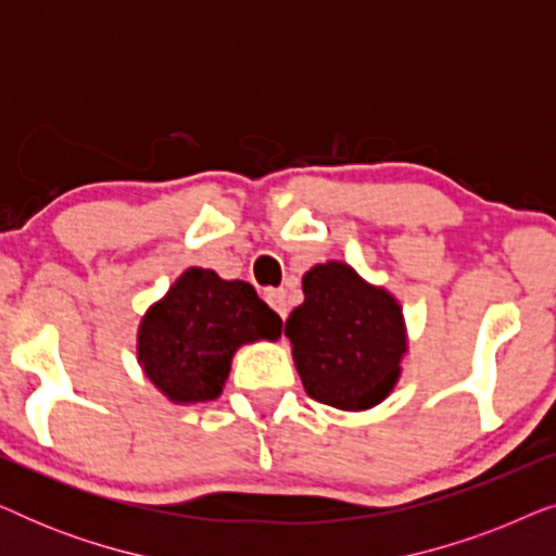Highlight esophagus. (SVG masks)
<instances>
[{"instance_id":"esophagus-1","label":"esophagus","mask_w":556,"mask_h":556,"mask_svg":"<svg viewBox=\"0 0 556 556\" xmlns=\"http://www.w3.org/2000/svg\"><path fill=\"white\" fill-rule=\"evenodd\" d=\"M265 301H268L270 306L278 311L280 318L288 316V291L286 288H270V291H265Z\"/></svg>"}]
</instances>
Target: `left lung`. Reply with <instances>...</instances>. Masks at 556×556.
Instances as JSON below:
<instances>
[{
  "instance_id": "1",
  "label": "left lung",
  "mask_w": 556,
  "mask_h": 556,
  "mask_svg": "<svg viewBox=\"0 0 556 556\" xmlns=\"http://www.w3.org/2000/svg\"><path fill=\"white\" fill-rule=\"evenodd\" d=\"M286 337L308 397L339 409H369L392 392L407 352L400 303L364 283L346 263L314 265Z\"/></svg>"
}]
</instances>
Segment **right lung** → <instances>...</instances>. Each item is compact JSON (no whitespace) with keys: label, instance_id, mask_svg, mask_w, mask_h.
I'll return each instance as SVG.
<instances>
[{"label":"right lung","instance_id":"right-lung-1","mask_svg":"<svg viewBox=\"0 0 556 556\" xmlns=\"http://www.w3.org/2000/svg\"><path fill=\"white\" fill-rule=\"evenodd\" d=\"M283 321L245 280L189 268L139 326V362L172 402H210L223 392L232 354L278 339Z\"/></svg>","mask_w":556,"mask_h":556}]
</instances>
